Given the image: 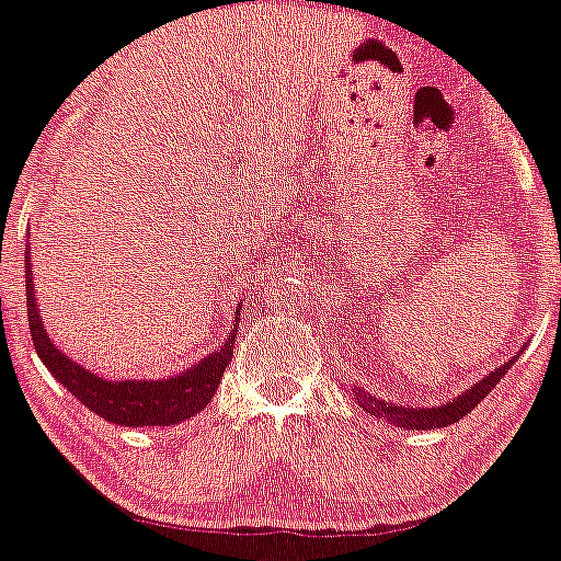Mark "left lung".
<instances>
[{"mask_svg":"<svg viewBox=\"0 0 561 561\" xmlns=\"http://www.w3.org/2000/svg\"><path fill=\"white\" fill-rule=\"evenodd\" d=\"M519 353L517 356L508 358L506 364L495 366L491 375L478 379V382H474L469 390L461 392V396L450 398L448 403H437V405L392 403V401H385V398L375 396V392H366L364 388H356V385H353V401L362 405L364 411H369V414H375V416H379V420H385L388 424H396V427H403V430L448 427V424L465 420L469 411H472L474 405H478L482 398H485L488 392H491L495 385L501 382V377L512 369L514 362L519 358Z\"/></svg>","mask_w":561,"mask_h":561,"instance_id":"8db88e82","label":"left lung"}]
</instances>
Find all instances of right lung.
<instances>
[{
  "label": "right lung",
  "instance_id": "obj_1",
  "mask_svg": "<svg viewBox=\"0 0 561 561\" xmlns=\"http://www.w3.org/2000/svg\"><path fill=\"white\" fill-rule=\"evenodd\" d=\"M25 302H28V327L42 364L70 396H76L102 420L124 427H171L199 414L218 390L224 371L234 356V337L240 332V308L234 311V324L218 351L199 358L190 369L163 379H111L73 362L49 340L44 321L38 317L34 274H31V250H25Z\"/></svg>",
  "mask_w": 561,
  "mask_h": 561
}]
</instances>
